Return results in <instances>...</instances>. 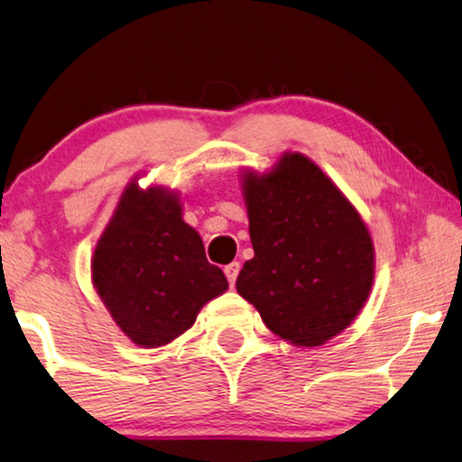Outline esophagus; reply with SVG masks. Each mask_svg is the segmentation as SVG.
Wrapping results in <instances>:
<instances>
[{"instance_id":"obj_1","label":"esophagus","mask_w":462,"mask_h":462,"mask_svg":"<svg viewBox=\"0 0 462 462\" xmlns=\"http://www.w3.org/2000/svg\"><path fill=\"white\" fill-rule=\"evenodd\" d=\"M224 273L227 276V282H230V285H235L236 279H238V273H241V263H238V262L227 263V266L224 268Z\"/></svg>"}]
</instances>
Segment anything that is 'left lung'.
Returning <instances> with one entry per match:
<instances>
[{"mask_svg": "<svg viewBox=\"0 0 462 462\" xmlns=\"http://www.w3.org/2000/svg\"><path fill=\"white\" fill-rule=\"evenodd\" d=\"M254 260L236 291L298 348L321 346L364 310L376 273L370 227L342 189L300 152L263 173L243 169Z\"/></svg>", "mask_w": 462, "mask_h": 462, "instance_id": "8db88e82", "label": "left lung"}]
</instances>
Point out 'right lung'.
Wrapping results in <instances>:
<instances>
[{"label": "right lung", "mask_w": 462, "mask_h": 462, "mask_svg": "<svg viewBox=\"0 0 462 462\" xmlns=\"http://www.w3.org/2000/svg\"><path fill=\"white\" fill-rule=\"evenodd\" d=\"M139 177L122 189L98 236L90 276L122 334L141 348H160L186 334L227 281L183 221L181 196L156 183L141 188Z\"/></svg>", "instance_id": "obj_1"}]
</instances>
